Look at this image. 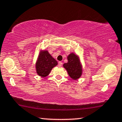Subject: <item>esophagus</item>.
Here are the masks:
<instances>
[{"instance_id":"obj_1","label":"esophagus","mask_w":122,"mask_h":122,"mask_svg":"<svg viewBox=\"0 0 122 122\" xmlns=\"http://www.w3.org/2000/svg\"><path fill=\"white\" fill-rule=\"evenodd\" d=\"M58 66H61L62 65V62H61V61H59L58 62Z\"/></svg>"}]
</instances>
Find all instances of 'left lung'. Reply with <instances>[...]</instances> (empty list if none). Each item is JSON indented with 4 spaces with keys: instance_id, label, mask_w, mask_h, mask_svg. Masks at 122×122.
Listing matches in <instances>:
<instances>
[{
    "instance_id": "obj_1",
    "label": "left lung",
    "mask_w": 122,
    "mask_h": 122,
    "mask_svg": "<svg viewBox=\"0 0 122 122\" xmlns=\"http://www.w3.org/2000/svg\"><path fill=\"white\" fill-rule=\"evenodd\" d=\"M68 62L63 66L73 80L78 79L82 74V67L79 58L74 53H71L68 56Z\"/></svg>"
}]
</instances>
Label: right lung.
<instances>
[{"label": "right lung", "instance_id": "obj_1", "mask_svg": "<svg viewBox=\"0 0 122 122\" xmlns=\"http://www.w3.org/2000/svg\"><path fill=\"white\" fill-rule=\"evenodd\" d=\"M57 65L56 60L51 57L48 51L44 50L40 53L36 63L37 74L43 77L47 76L53 67Z\"/></svg>", "mask_w": 122, "mask_h": 122}]
</instances>
